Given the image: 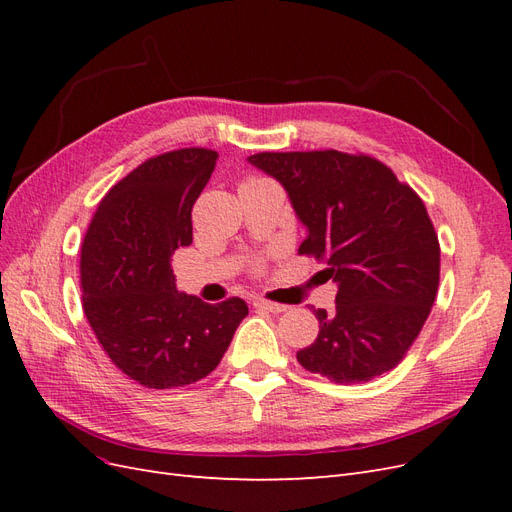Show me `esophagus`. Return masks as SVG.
<instances>
[{"mask_svg": "<svg viewBox=\"0 0 512 512\" xmlns=\"http://www.w3.org/2000/svg\"><path fill=\"white\" fill-rule=\"evenodd\" d=\"M254 305L258 309H265V312H271V314H282V312H288V305H282V303H273V301H267V299H256Z\"/></svg>", "mask_w": 512, "mask_h": 512, "instance_id": "obj_1", "label": "esophagus"}]
</instances>
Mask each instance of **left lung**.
Returning <instances> with one entry per match:
<instances>
[{"instance_id":"obj_1","label":"left lung","mask_w":512,"mask_h":512,"mask_svg":"<svg viewBox=\"0 0 512 512\" xmlns=\"http://www.w3.org/2000/svg\"><path fill=\"white\" fill-rule=\"evenodd\" d=\"M252 166L282 183L307 239L299 254L324 262L335 312L316 309V342L299 363L339 384L393 369L436 301L440 243L423 200L393 170L335 149L256 153Z\"/></svg>"}]
</instances>
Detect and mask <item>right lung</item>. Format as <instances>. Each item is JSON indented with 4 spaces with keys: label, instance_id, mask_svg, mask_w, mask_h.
Returning <instances> with one entry per match:
<instances>
[{
    "label": "right lung",
    "instance_id": "add662e5",
    "mask_svg": "<svg viewBox=\"0 0 512 512\" xmlns=\"http://www.w3.org/2000/svg\"><path fill=\"white\" fill-rule=\"evenodd\" d=\"M218 153L177 149L113 185L81 250L83 309L104 352L147 389H175L220 365L241 320L243 299L205 303L177 290L170 262L192 243V207Z\"/></svg>",
    "mask_w": 512,
    "mask_h": 512
}]
</instances>
